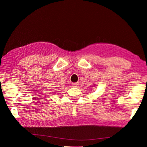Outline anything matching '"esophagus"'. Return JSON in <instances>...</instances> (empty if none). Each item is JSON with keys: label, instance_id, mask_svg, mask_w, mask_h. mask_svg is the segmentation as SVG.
I'll return each instance as SVG.
<instances>
[{"label": "esophagus", "instance_id": "34e87169", "mask_svg": "<svg viewBox=\"0 0 147 147\" xmlns=\"http://www.w3.org/2000/svg\"><path fill=\"white\" fill-rule=\"evenodd\" d=\"M72 85V87H74V88H77L79 86V83H73Z\"/></svg>", "mask_w": 147, "mask_h": 147}]
</instances>
